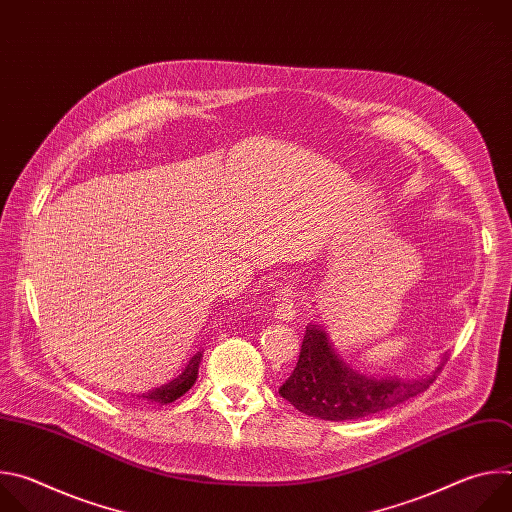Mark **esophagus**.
Listing matches in <instances>:
<instances>
[{
	"label": "esophagus",
	"instance_id": "obj_1",
	"mask_svg": "<svg viewBox=\"0 0 512 512\" xmlns=\"http://www.w3.org/2000/svg\"><path fill=\"white\" fill-rule=\"evenodd\" d=\"M298 316V306H296V294L291 287H283L279 291V304L275 306V318L283 320V322H291L296 320Z\"/></svg>",
	"mask_w": 512,
	"mask_h": 512
}]
</instances>
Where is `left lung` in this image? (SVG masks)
Segmentation results:
<instances>
[{
	"mask_svg": "<svg viewBox=\"0 0 512 512\" xmlns=\"http://www.w3.org/2000/svg\"><path fill=\"white\" fill-rule=\"evenodd\" d=\"M442 367L415 379L364 375L336 354L324 326L310 324L300 360L294 373L279 387V395L312 417L326 421L360 419L427 391Z\"/></svg>",
	"mask_w": 512,
	"mask_h": 512,
	"instance_id": "left-lung-1",
	"label": "left lung"
}]
</instances>
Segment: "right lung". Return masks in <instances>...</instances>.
<instances>
[{
  "label": "right lung",
  "instance_id": "obj_1",
  "mask_svg": "<svg viewBox=\"0 0 512 512\" xmlns=\"http://www.w3.org/2000/svg\"><path fill=\"white\" fill-rule=\"evenodd\" d=\"M200 360H202V354H194L190 358V362H188V367L184 369V373L178 379H174L168 385H162V387H158V389H154L150 393H141L137 397H141L145 401H152V403H160V405H168V403L180 399L196 383Z\"/></svg>",
  "mask_w": 512,
  "mask_h": 512
}]
</instances>
